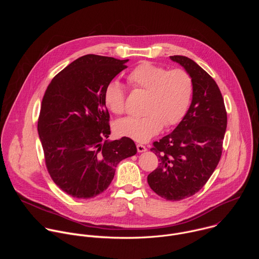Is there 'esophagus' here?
<instances>
[{
    "instance_id": "1",
    "label": "esophagus",
    "mask_w": 259,
    "mask_h": 259,
    "mask_svg": "<svg viewBox=\"0 0 259 259\" xmlns=\"http://www.w3.org/2000/svg\"><path fill=\"white\" fill-rule=\"evenodd\" d=\"M136 147H137V151H138V153H143V152H146L147 151V149L146 147L143 145V144H137L136 145Z\"/></svg>"
}]
</instances>
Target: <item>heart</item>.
Returning a JSON list of instances; mask_svg holds the SVG:
<instances>
[{"label":"heart","mask_w":259,"mask_h":259,"mask_svg":"<svg viewBox=\"0 0 259 259\" xmlns=\"http://www.w3.org/2000/svg\"><path fill=\"white\" fill-rule=\"evenodd\" d=\"M129 84L147 92L141 117H127L115 124L120 136L145 142L157 135L166 125H176L186 116L190 107L194 85L189 73L180 68H167L143 61L128 75ZM105 106L114 114L125 110V90L119 81L109 82L103 92Z\"/></svg>","instance_id":"heart-1"}]
</instances>
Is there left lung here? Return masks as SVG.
Masks as SVG:
<instances>
[{
  "instance_id": "left-lung-1",
  "label": "left lung",
  "mask_w": 259,
  "mask_h": 259,
  "mask_svg": "<svg viewBox=\"0 0 259 259\" xmlns=\"http://www.w3.org/2000/svg\"><path fill=\"white\" fill-rule=\"evenodd\" d=\"M191 76L193 99L177 127L151 151L159 166L147 176L151 189L168 201H180L199 192L208 181L223 153L228 117L225 101L216 82L194 60L174 55Z\"/></svg>"
}]
</instances>
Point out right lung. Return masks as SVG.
Here are the masks:
<instances>
[{"mask_svg":"<svg viewBox=\"0 0 259 259\" xmlns=\"http://www.w3.org/2000/svg\"><path fill=\"white\" fill-rule=\"evenodd\" d=\"M128 60L84 55L57 73L44 94L38 132L46 167L56 186L73 198L101 194L117 165L137 153L128 137L106 140L110 128L104 88Z\"/></svg>","mask_w":259,"mask_h":259,"instance_id":"1","label":"right lung"}]
</instances>
